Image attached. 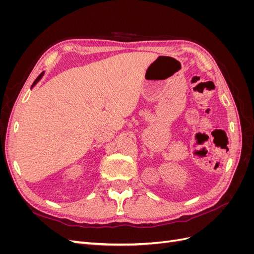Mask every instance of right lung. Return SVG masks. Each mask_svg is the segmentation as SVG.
Masks as SVG:
<instances>
[{
    "label": "right lung",
    "mask_w": 254,
    "mask_h": 254,
    "mask_svg": "<svg viewBox=\"0 0 254 254\" xmlns=\"http://www.w3.org/2000/svg\"><path fill=\"white\" fill-rule=\"evenodd\" d=\"M43 75H44V72H42V73H41V74H40L39 76H38V77H37V79H36V80L34 81V83L32 84V88H34V87L36 86V84H37L38 82H39V81H40V79H41V78L43 77Z\"/></svg>",
    "instance_id": "1"
}]
</instances>
